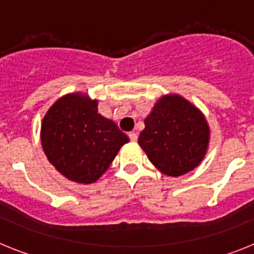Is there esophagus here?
Returning a JSON list of instances; mask_svg holds the SVG:
<instances>
[{
	"label": "esophagus",
	"mask_w": 254,
	"mask_h": 254,
	"mask_svg": "<svg viewBox=\"0 0 254 254\" xmlns=\"http://www.w3.org/2000/svg\"><path fill=\"white\" fill-rule=\"evenodd\" d=\"M128 137L132 142H136V141H137V133H136V132H129Z\"/></svg>",
	"instance_id": "1"
}]
</instances>
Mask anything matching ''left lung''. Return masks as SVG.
Instances as JSON below:
<instances>
[{"label":"left lung","mask_w":254,"mask_h":254,"mask_svg":"<svg viewBox=\"0 0 254 254\" xmlns=\"http://www.w3.org/2000/svg\"><path fill=\"white\" fill-rule=\"evenodd\" d=\"M143 123L138 145L163 174L183 176L205 159L210 126L205 114L179 94L160 96Z\"/></svg>","instance_id":"obj_1"}]
</instances>
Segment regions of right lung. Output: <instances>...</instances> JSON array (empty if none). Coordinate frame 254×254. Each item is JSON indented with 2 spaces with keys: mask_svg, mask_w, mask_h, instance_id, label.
Here are the masks:
<instances>
[{
  "mask_svg": "<svg viewBox=\"0 0 254 254\" xmlns=\"http://www.w3.org/2000/svg\"><path fill=\"white\" fill-rule=\"evenodd\" d=\"M128 141L113 121L98 113V100L86 93L58 98L40 127V142L49 163L80 185L95 183Z\"/></svg>",
  "mask_w": 254,
  "mask_h": 254,
  "instance_id": "obj_1",
  "label": "right lung"
}]
</instances>
